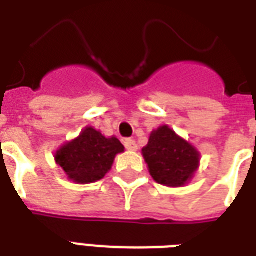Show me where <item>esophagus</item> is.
Wrapping results in <instances>:
<instances>
[{
  "label": "esophagus",
  "instance_id": "1",
  "mask_svg": "<svg viewBox=\"0 0 256 256\" xmlns=\"http://www.w3.org/2000/svg\"><path fill=\"white\" fill-rule=\"evenodd\" d=\"M124 144V148H128V150H132V152H136V148H138V146H136V140H126Z\"/></svg>",
  "mask_w": 256,
  "mask_h": 256
}]
</instances>
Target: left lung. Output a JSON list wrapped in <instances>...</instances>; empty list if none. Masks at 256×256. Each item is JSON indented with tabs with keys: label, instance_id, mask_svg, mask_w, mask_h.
Listing matches in <instances>:
<instances>
[{
	"label": "left lung",
	"instance_id": "8db88e82",
	"mask_svg": "<svg viewBox=\"0 0 256 256\" xmlns=\"http://www.w3.org/2000/svg\"><path fill=\"white\" fill-rule=\"evenodd\" d=\"M142 156L152 179L168 187L186 186L200 164V152L168 124L152 130Z\"/></svg>",
	"mask_w": 256,
	"mask_h": 256
}]
</instances>
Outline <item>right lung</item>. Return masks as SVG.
<instances>
[{
    "label": "right lung",
    "mask_w": 256,
    "mask_h": 256,
    "mask_svg": "<svg viewBox=\"0 0 256 256\" xmlns=\"http://www.w3.org/2000/svg\"><path fill=\"white\" fill-rule=\"evenodd\" d=\"M124 152L118 138H106L92 126H86L77 138L58 148L54 160L72 182L88 184L104 178L112 170L116 154Z\"/></svg>",
    "instance_id": "obj_1"
}]
</instances>
